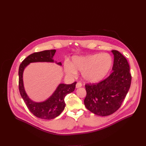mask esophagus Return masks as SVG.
Listing matches in <instances>:
<instances>
[{
  "label": "esophagus",
  "mask_w": 146,
  "mask_h": 146,
  "mask_svg": "<svg viewBox=\"0 0 146 146\" xmlns=\"http://www.w3.org/2000/svg\"><path fill=\"white\" fill-rule=\"evenodd\" d=\"M82 86V84L80 83V82H78L77 84H76V88H79Z\"/></svg>",
  "instance_id": "1"
}]
</instances>
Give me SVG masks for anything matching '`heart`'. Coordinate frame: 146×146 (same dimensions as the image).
I'll return each instance as SVG.
<instances>
[{
	"mask_svg": "<svg viewBox=\"0 0 146 146\" xmlns=\"http://www.w3.org/2000/svg\"><path fill=\"white\" fill-rule=\"evenodd\" d=\"M113 64L112 57L107 53L85 56H75L72 63L66 61L64 69L66 74L75 77L78 71L82 72L84 80L89 83H98L107 76Z\"/></svg>",
	"mask_w": 146,
	"mask_h": 146,
	"instance_id": "1",
	"label": "heart"
}]
</instances>
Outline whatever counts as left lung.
<instances>
[{"label":"left lung","instance_id":"left-lung-1","mask_svg":"<svg viewBox=\"0 0 146 146\" xmlns=\"http://www.w3.org/2000/svg\"><path fill=\"white\" fill-rule=\"evenodd\" d=\"M111 52L114 55L112 73L98 84L85 85V107L100 116L110 115L120 108L131 85V76L127 59L117 50Z\"/></svg>","mask_w":146,"mask_h":146}]
</instances>
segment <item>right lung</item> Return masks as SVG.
<instances>
[{
	"instance_id": "right-lung-1",
	"label": "right lung",
	"mask_w": 146,
	"mask_h": 146,
	"mask_svg": "<svg viewBox=\"0 0 146 146\" xmlns=\"http://www.w3.org/2000/svg\"><path fill=\"white\" fill-rule=\"evenodd\" d=\"M55 52L56 50H48L33 53L22 62L19 68V89L22 98L30 112L42 119H52L60 115L65 107V97L74 91L77 82L70 85L60 83L49 98L42 102H35L29 98L25 90L23 74L26 67L32 63H55L61 66V62L58 63L53 59Z\"/></svg>"
}]
</instances>
